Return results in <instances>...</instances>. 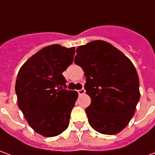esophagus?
<instances>
[{
  "instance_id": "1",
  "label": "esophagus",
  "mask_w": 155,
  "mask_h": 155,
  "mask_svg": "<svg viewBox=\"0 0 155 155\" xmlns=\"http://www.w3.org/2000/svg\"><path fill=\"white\" fill-rule=\"evenodd\" d=\"M78 91V94H80V95H81V94H84V92H85V90H84V88H82L81 90H79Z\"/></svg>"
}]
</instances>
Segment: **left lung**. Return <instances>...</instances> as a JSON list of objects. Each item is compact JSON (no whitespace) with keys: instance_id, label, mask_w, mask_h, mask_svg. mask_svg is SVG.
Returning <instances> with one entry per match:
<instances>
[{"instance_id":"8db88e82","label":"left lung","mask_w":155,"mask_h":155,"mask_svg":"<svg viewBox=\"0 0 155 155\" xmlns=\"http://www.w3.org/2000/svg\"><path fill=\"white\" fill-rule=\"evenodd\" d=\"M74 63L84 71V89L91 103L85 109L89 124L103 134H116L130 123L140 101L136 69L126 55L104 41L76 49Z\"/></svg>"}]
</instances>
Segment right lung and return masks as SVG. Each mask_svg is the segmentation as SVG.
Instances as JSON below:
<instances>
[{
  "instance_id": "1",
  "label": "right lung",
  "mask_w": 155,
  "mask_h": 155,
  "mask_svg": "<svg viewBox=\"0 0 155 155\" xmlns=\"http://www.w3.org/2000/svg\"><path fill=\"white\" fill-rule=\"evenodd\" d=\"M74 51V47L48 45L29 58L18 72V107L30 126L42 136H57L69 126L78 93L65 90L62 73L72 64Z\"/></svg>"
}]
</instances>
